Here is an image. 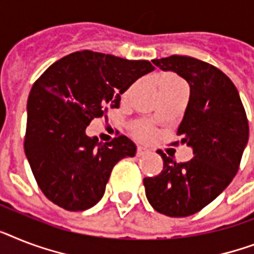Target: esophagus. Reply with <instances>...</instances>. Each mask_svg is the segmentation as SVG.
<instances>
[{
	"label": "esophagus",
	"instance_id": "obj_1",
	"mask_svg": "<svg viewBox=\"0 0 254 254\" xmlns=\"http://www.w3.org/2000/svg\"><path fill=\"white\" fill-rule=\"evenodd\" d=\"M148 152H150V150H148L147 147H145V146H138L137 147V155L138 156L146 155V154H148Z\"/></svg>",
	"mask_w": 254,
	"mask_h": 254
}]
</instances>
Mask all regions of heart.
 I'll use <instances>...</instances> for the list:
<instances>
[{
	"mask_svg": "<svg viewBox=\"0 0 254 254\" xmlns=\"http://www.w3.org/2000/svg\"><path fill=\"white\" fill-rule=\"evenodd\" d=\"M175 84H185L184 80L179 78L175 74H164L162 75L159 79V86L160 88L167 87V86H175ZM139 134H141L142 137H148L150 134H151V129L150 127H142L141 130H139Z\"/></svg>",
	"mask_w": 254,
	"mask_h": 254,
	"instance_id": "b5f03b06",
	"label": "heart"
}]
</instances>
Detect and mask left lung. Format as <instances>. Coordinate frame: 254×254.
I'll return each instance as SVG.
<instances>
[{"label": "left lung", "instance_id": "left-lung-1", "mask_svg": "<svg viewBox=\"0 0 254 254\" xmlns=\"http://www.w3.org/2000/svg\"><path fill=\"white\" fill-rule=\"evenodd\" d=\"M152 63L190 86L177 135L181 145L193 148V158L177 163L159 151L162 172L143 179L150 205L160 214L183 218L214 201L238 174L249 137L248 119L232 80L211 64L179 55Z\"/></svg>", "mask_w": 254, "mask_h": 254}]
</instances>
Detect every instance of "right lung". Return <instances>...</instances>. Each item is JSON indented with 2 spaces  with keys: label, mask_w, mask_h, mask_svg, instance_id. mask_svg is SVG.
<instances>
[{
  "label": "right lung",
  "mask_w": 254,
  "mask_h": 254,
  "mask_svg": "<svg viewBox=\"0 0 254 254\" xmlns=\"http://www.w3.org/2000/svg\"><path fill=\"white\" fill-rule=\"evenodd\" d=\"M152 70L146 60L79 51L36 79L27 102L24 152L49 201L83 211L102 199L113 167L135 155V145L123 134L103 143L84 130L108 108H119L120 95Z\"/></svg>",
  "instance_id": "1"
}]
</instances>
